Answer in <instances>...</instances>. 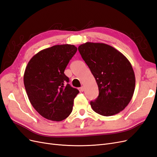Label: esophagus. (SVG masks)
<instances>
[{"label": "esophagus", "mask_w": 157, "mask_h": 157, "mask_svg": "<svg viewBox=\"0 0 157 157\" xmlns=\"http://www.w3.org/2000/svg\"><path fill=\"white\" fill-rule=\"evenodd\" d=\"M80 91H84V87L83 86L80 87Z\"/></svg>", "instance_id": "34e87169"}]
</instances>
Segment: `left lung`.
<instances>
[{"label":"left lung","mask_w":157,"mask_h":157,"mask_svg":"<svg viewBox=\"0 0 157 157\" xmlns=\"http://www.w3.org/2000/svg\"><path fill=\"white\" fill-rule=\"evenodd\" d=\"M98 85L99 94L90 105L95 113L110 116L130 102L136 86L135 74L127 58L105 43L87 42L78 47Z\"/></svg>","instance_id":"left-lung-1"}]
</instances>
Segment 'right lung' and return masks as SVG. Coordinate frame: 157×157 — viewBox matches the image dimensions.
Returning a JSON list of instances; mask_svg holds the SVG:
<instances>
[{"instance_id":"add662e5","label":"right lung","mask_w":157,"mask_h":157,"mask_svg":"<svg viewBox=\"0 0 157 157\" xmlns=\"http://www.w3.org/2000/svg\"><path fill=\"white\" fill-rule=\"evenodd\" d=\"M78 48L58 44L39 51L27 65L24 83L31 105L44 118L62 121L71 114L79 93L70 86L64 70Z\"/></svg>"}]
</instances>
